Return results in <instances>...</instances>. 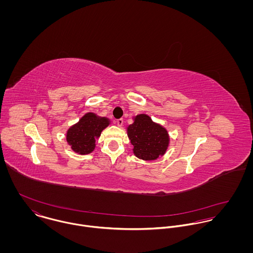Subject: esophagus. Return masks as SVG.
I'll use <instances>...</instances> for the list:
<instances>
[{
  "instance_id": "obj_1",
  "label": "esophagus",
  "mask_w": 253,
  "mask_h": 253,
  "mask_svg": "<svg viewBox=\"0 0 253 253\" xmlns=\"http://www.w3.org/2000/svg\"><path fill=\"white\" fill-rule=\"evenodd\" d=\"M116 124H117L118 126H122L123 124H124V120L123 119H119V120L116 121Z\"/></svg>"
}]
</instances>
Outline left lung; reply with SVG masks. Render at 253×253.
Instances as JSON below:
<instances>
[{"label":"left lung","instance_id":"obj_1","mask_svg":"<svg viewBox=\"0 0 253 253\" xmlns=\"http://www.w3.org/2000/svg\"><path fill=\"white\" fill-rule=\"evenodd\" d=\"M127 136L133 145L134 155L144 161L163 156L169 143L168 130L145 114L134 118V123L127 127Z\"/></svg>","mask_w":253,"mask_h":253}]
</instances>
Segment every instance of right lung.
I'll return each instance as SVG.
<instances>
[{"label": "right lung", "mask_w": 253, "mask_h": 253, "mask_svg": "<svg viewBox=\"0 0 253 253\" xmlns=\"http://www.w3.org/2000/svg\"><path fill=\"white\" fill-rule=\"evenodd\" d=\"M109 124L110 121L107 118L87 113L68 129L66 135L67 142L74 152L81 155L89 154L95 148V140Z\"/></svg>", "instance_id": "obj_1"}]
</instances>
